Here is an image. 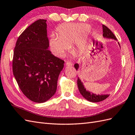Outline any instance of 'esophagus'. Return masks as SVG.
I'll list each match as a JSON object with an SVG mask.
<instances>
[{
	"mask_svg": "<svg viewBox=\"0 0 135 135\" xmlns=\"http://www.w3.org/2000/svg\"><path fill=\"white\" fill-rule=\"evenodd\" d=\"M65 65H67V66H72V65H73V64H72L71 62H70V61H67L66 63H65Z\"/></svg>",
	"mask_w": 135,
	"mask_h": 135,
	"instance_id": "obj_1",
	"label": "esophagus"
}]
</instances>
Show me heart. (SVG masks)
<instances>
[{"mask_svg":"<svg viewBox=\"0 0 135 135\" xmlns=\"http://www.w3.org/2000/svg\"><path fill=\"white\" fill-rule=\"evenodd\" d=\"M90 26L84 23H68L57 28V36L52 35L50 39L51 50L55 56H64L70 47L75 44V48L84 51L88 46V30Z\"/></svg>","mask_w":135,"mask_h":135,"instance_id":"obj_1","label":"heart"}]
</instances>
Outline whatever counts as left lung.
<instances>
[{
    "mask_svg": "<svg viewBox=\"0 0 135 135\" xmlns=\"http://www.w3.org/2000/svg\"><path fill=\"white\" fill-rule=\"evenodd\" d=\"M103 36L105 38H108V39H112L114 40H117L116 37H115V35L113 33V32L110 31L107 26L103 25ZM119 44V43H118ZM120 46V44H119ZM74 67L76 68V70H78L79 67V65L78 63H76L74 65ZM78 86L79 90L80 91L81 95L83 96L84 99L87 100L88 101L91 102H99L104 100L105 99L108 97L109 95L106 94V95H96L94 94L93 93L89 92L88 91L86 90V89L84 88V86L83 83L81 82V80L78 77Z\"/></svg>",
    "mask_w": 135,
    "mask_h": 135,
    "instance_id": "8db88e82",
    "label": "left lung"
}]
</instances>
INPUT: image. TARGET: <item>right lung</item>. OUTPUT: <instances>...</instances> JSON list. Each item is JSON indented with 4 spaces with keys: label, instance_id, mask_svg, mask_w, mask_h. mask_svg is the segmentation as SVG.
I'll return each mask as SVG.
<instances>
[{
    "label": "right lung",
    "instance_id": "1",
    "mask_svg": "<svg viewBox=\"0 0 135 135\" xmlns=\"http://www.w3.org/2000/svg\"><path fill=\"white\" fill-rule=\"evenodd\" d=\"M47 20H36L18 37L12 71L20 89L30 100L44 103L55 95L64 60L48 50Z\"/></svg>",
    "mask_w": 135,
    "mask_h": 135
}]
</instances>
